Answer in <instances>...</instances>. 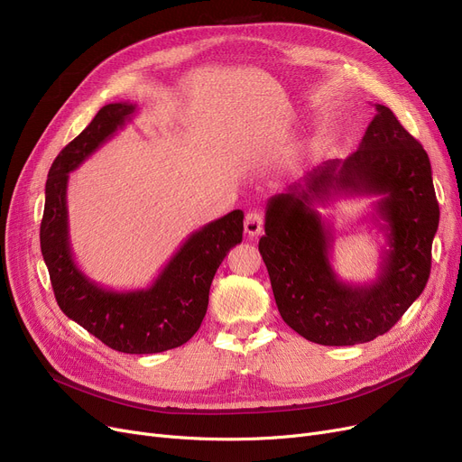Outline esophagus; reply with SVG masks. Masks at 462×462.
Wrapping results in <instances>:
<instances>
[{"label":"esophagus","instance_id":"obj_1","mask_svg":"<svg viewBox=\"0 0 462 462\" xmlns=\"http://www.w3.org/2000/svg\"><path fill=\"white\" fill-rule=\"evenodd\" d=\"M263 230V217L260 211L253 209L245 215V232L251 236V237H256L260 236Z\"/></svg>","mask_w":462,"mask_h":462}]
</instances>
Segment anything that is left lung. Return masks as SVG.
I'll return each mask as SVG.
<instances>
[{
    "mask_svg": "<svg viewBox=\"0 0 462 462\" xmlns=\"http://www.w3.org/2000/svg\"><path fill=\"white\" fill-rule=\"evenodd\" d=\"M345 161H328L265 206L258 251L282 320L324 346L369 343L390 331L429 281L439 230L432 170L423 145L383 106ZM338 196H380L375 224L386 236L377 279L338 280L330 265L332 227L318 213Z\"/></svg>",
    "mask_w": 462,
    "mask_h": 462,
    "instance_id": "8db88e82",
    "label": "left lung"
}]
</instances>
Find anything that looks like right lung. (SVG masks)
Instances as JSON below:
<instances>
[{
    "label": "right lung",
    "mask_w": 462,
    "mask_h": 462,
    "mask_svg": "<svg viewBox=\"0 0 462 462\" xmlns=\"http://www.w3.org/2000/svg\"><path fill=\"white\" fill-rule=\"evenodd\" d=\"M134 112L133 103L103 106L91 124L60 152L44 189L41 251L56 301L70 320L117 352L157 354L185 345L199 331L217 268L244 237V211L234 209L194 230L150 288L117 292L91 281L70 251L69 174L117 129H124Z\"/></svg>",
    "instance_id": "add662e5"
}]
</instances>
